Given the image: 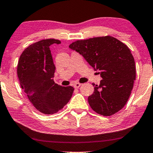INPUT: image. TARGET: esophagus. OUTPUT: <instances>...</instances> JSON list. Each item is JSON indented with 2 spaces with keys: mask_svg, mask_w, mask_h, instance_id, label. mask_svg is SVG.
<instances>
[{
  "mask_svg": "<svg viewBox=\"0 0 153 153\" xmlns=\"http://www.w3.org/2000/svg\"><path fill=\"white\" fill-rule=\"evenodd\" d=\"M80 85H81V84L80 83H78V82H76L74 84V88H78L79 86H80Z\"/></svg>",
  "mask_w": 153,
  "mask_h": 153,
  "instance_id": "1",
  "label": "esophagus"
}]
</instances>
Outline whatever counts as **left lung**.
<instances>
[{
  "label": "left lung",
  "instance_id": "left-lung-1",
  "mask_svg": "<svg viewBox=\"0 0 153 153\" xmlns=\"http://www.w3.org/2000/svg\"><path fill=\"white\" fill-rule=\"evenodd\" d=\"M69 48L80 53L102 78L88 97L91 108L103 116L117 113L126 104L135 80V60L129 48L110 36L76 40Z\"/></svg>",
  "mask_w": 153,
  "mask_h": 153
}]
</instances>
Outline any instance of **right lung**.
<instances>
[{"label": "right lung", "instance_id": "add662e5", "mask_svg": "<svg viewBox=\"0 0 153 153\" xmlns=\"http://www.w3.org/2000/svg\"><path fill=\"white\" fill-rule=\"evenodd\" d=\"M60 40L49 38L29 45L22 51L18 62L17 75L22 89L33 106L44 114L62 110L71 97L74 88L54 82L55 67L50 45Z\"/></svg>", "mask_w": 153, "mask_h": 153}]
</instances>
